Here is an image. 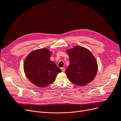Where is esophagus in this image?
<instances>
[{
  "label": "esophagus",
  "mask_w": 121,
  "mask_h": 121,
  "mask_svg": "<svg viewBox=\"0 0 121 121\" xmlns=\"http://www.w3.org/2000/svg\"><path fill=\"white\" fill-rule=\"evenodd\" d=\"M61 70L63 72H64L65 71V69L64 68H61Z\"/></svg>",
  "instance_id": "1"
}]
</instances>
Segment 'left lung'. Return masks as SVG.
I'll use <instances>...</instances> for the list:
<instances>
[{
  "mask_svg": "<svg viewBox=\"0 0 121 121\" xmlns=\"http://www.w3.org/2000/svg\"><path fill=\"white\" fill-rule=\"evenodd\" d=\"M69 65L65 73L72 83L83 86L94 79L98 71L97 62L89 50L81 46H75L67 50Z\"/></svg>",
  "mask_w": 121,
  "mask_h": 121,
  "instance_id": "obj_1",
  "label": "left lung"
}]
</instances>
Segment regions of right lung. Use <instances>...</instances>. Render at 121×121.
<instances>
[{
	"label": "right lung",
	"instance_id": "right-lung-1",
	"mask_svg": "<svg viewBox=\"0 0 121 121\" xmlns=\"http://www.w3.org/2000/svg\"><path fill=\"white\" fill-rule=\"evenodd\" d=\"M51 54L46 48L38 49L30 53L24 60L25 75L32 83L38 87H44L52 83L57 75L62 72L50 60Z\"/></svg>",
	"mask_w": 121,
	"mask_h": 121
}]
</instances>
